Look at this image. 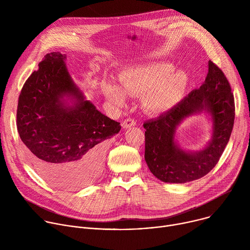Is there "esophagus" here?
<instances>
[{
	"label": "esophagus",
	"instance_id": "1",
	"mask_svg": "<svg viewBox=\"0 0 250 250\" xmlns=\"http://www.w3.org/2000/svg\"><path fill=\"white\" fill-rule=\"evenodd\" d=\"M136 125V121H134L133 119H125L124 122H123V127L124 128H128V127H131L133 125Z\"/></svg>",
	"mask_w": 250,
	"mask_h": 250
}]
</instances>
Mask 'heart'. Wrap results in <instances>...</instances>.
<instances>
[{
    "mask_svg": "<svg viewBox=\"0 0 250 250\" xmlns=\"http://www.w3.org/2000/svg\"><path fill=\"white\" fill-rule=\"evenodd\" d=\"M121 87L115 83L103 86L104 97L117 106L127 104L130 97H144L142 104L147 113L159 115L170 111L186 92L188 77L183 71H173L168 63H152L128 69L120 76Z\"/></svg>",
    "mask_w": 250,
    "mask_h": 250,
    "instance_id": "heart-1",
    "label": "heart"
}]
</instances>
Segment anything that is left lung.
Here are the masks:
<instances>
[{"label":"left lung","instance_id":"1","mask_svg":"<svg viewBox=\"0 0 250 250\" xmlns=\"http://www.w3.org/2000/svg\"><path fill=\"white\" fill-rule=\"evenodd\" d=\"M205 111L213 121L212 140L202 151L185 152L174 141L175 128L186 117ZM234 122V98L223 71L210 60L203 85L173 109L144 124L145 158L151 173L165 183L182 184L207 175L219 162Z\"/></svg>","mask_w":250,"mask_h":250}]
</instances>
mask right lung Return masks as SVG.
I'll list each match as a JSON object with an SVG mask.
<instances>
[{
    "mask_svg": "<svg viewBox=\"0 0 250 250\" xmlns=\"http://www.w3.org/2000/svg\"><path fill=\"white\" fill-rule=\"evenodd\" d=\"M65 59L60 52L46 54L25 81L19 97L17 127L38 172L55 186L77 188L96 179L104 140L122 126L85 100Z\"/></svg>",
    "mask_w": 250,
    "mask_h": 250,
    "instance_id": "add662e5",
    "label": "right lung"
}]
</instances>
